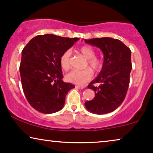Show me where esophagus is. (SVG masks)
Listing matches in <instances>:
<instances>
[{
  "label": "esophagus",
  "mask_w": 153,
  "mask_h": 153,
  "mask_svg": "<svg viewBox=\"0 0 153 153\" xmlns=\"http://www.w3.org/2000/svg\"><path fill=\"white\" fill-rule=\"evenodd\" d=\"M76 88L78 89H83L84 88V87L82 86V85H76Z\"/></svg>",
  "instance_id": "1"
}]
</instances>
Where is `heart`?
Segmentation results:
<instances>
[{"label":"heart","instance_id":"obj_1","mask_svg":"<svg viewBox=\"0 0 153 153\" xmlns=\"http://www.w3.org/2000/svg\"><path fill=\"white\" fill-rule=\"evenodd\" d=\"M79 52L87 60L86 66H88L95 72H99L102 68V62L96 57V51L93 47L84 45L79 49ZM60 65L62 70H68L71 67V51L67 50L60 57ZM91 69L86 68L83 70H72L66 75L69 82L77 85H83L93 78V72Z\"/></svg>","mask_w":153,"mask_h":153}]
</instances>
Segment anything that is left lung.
Here are the masks:
<instances>
[{
	"instance_id": "8db88e82",
	"label": "left lung",
	"mask_w": 153,
	"mask_h": 153,
	"mask_svg": "<svg viewBox=\"0 0 153 153\" xmlns=\"http://www.w3.org/2000/svg\"><path fill=\"white\" fill-rule=\"evenodd\" d=\"M95 46L104 54L102 68L88 88L95 93L93 100L85 102L88 111L95 114H106L116 110L123 103L129 84L131 68V50L118 39L101 37L84 39ZM100 85L94 87V83Z\"/></svg>"
}]
</instances>
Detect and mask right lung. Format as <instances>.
I'll use <instances>...</instances> for the list:
<instances>
[{"label":"right lung","instance_id":"obj_1","mask_svg":"<svg viewBox=\"0 0 153 153\" xmlns=\"http://www.w3.org/2000/svg\"><path fill=\"white\" fill-rule=\"evenodd\" d=\"M79 39L39 35L23 49L19 67L23 91L30 106L39 112L50 114L61 110L67 93L75 87L62 80L60 57Z\"/></svg>","mask_w":153,"mask_h":153}]
</instances>
